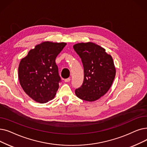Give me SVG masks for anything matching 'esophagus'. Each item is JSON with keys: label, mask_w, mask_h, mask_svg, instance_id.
Segmentation results:
<instances>
[{"label": "esophagus", "mask_w": 147, "mask_h": 147, "mask_svg": "<svg viewBox=\"0 0 147 147\" xmlns=\"http://www.w3.org/2000/svg\"><path fill=\"white\" fill-rule=\"evenodd\" d=\"M70 80H71V79H70V78H67V79L64 80L65 82H70Z\"/></svg>", "instance_id": "1"}]
</instances>
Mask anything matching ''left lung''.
Wrapping results in <instances>:
<instances>
[{
	"label": "left lung",
	"mask_w": 147,
	"mask_h": 147,
	"mask_svg": "<svg viewBox=\"0 0 147 147\" xmlns=\"http://www.w3.org/2000/svg\"><path fill=\"white\" fill-rule=\"evenodd\" d=\"M73 48L84 68V82L75 94L83 100L96 101L109 91L115 77L112 57L105 49L91 42L76 44Z\"/></svg>",
	"instance_id": "left-lung-1"
}]
</instances>
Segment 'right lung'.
<instances>
[{
  "label": "right lung",
  "mask_w": 147,
  "mask_h": 147,
  "mask_svg": "<svg viewBox=\"0 0 147 147\" xmlns=\"http://www.w3.org/2000/svg\"><path fill=\"white\" fill-rule=\"evenodd\" d=\"M66 44L42 42L31 49L19 63L20 84L28 96L38 103H47L55 96L61 80L55 59Z\"/></svg>",
  "instance_id": "add662e5"
}]
</instances>
